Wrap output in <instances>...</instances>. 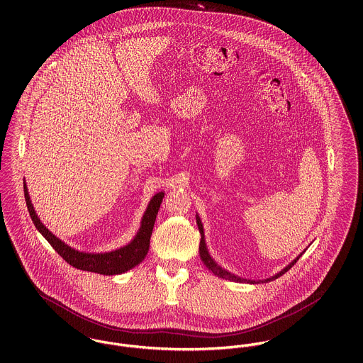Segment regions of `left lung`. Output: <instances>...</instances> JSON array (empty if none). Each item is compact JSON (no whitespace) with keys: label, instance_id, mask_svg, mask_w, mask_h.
Returning <instances> with one entry per match:
<instances>
[{"label":"left lung","instance_id":"obj_1","mask_svg":"<svg viewBox=\"0 0 363 363\" xmlns=\"http://www.w3.org/2000/svg\"><path fill=\"white\" fill-rule=\"evenodd\" d=\"M197 225H199V229H200V233H201V240H200V257L203 259V262L206 264L208 267V269H211L215 275H218V277H220V278H225V279H229V281H239V282H243V281H247V279H242V278H239V277H236V275H232L230 272H228V271H225V269H222L213 259H211V256L208 255L207 246H206V240H204V230H203V225H201V220H200V218L197 216ZM302 256V255H301ZM301 256L298 257V259H294L288 267H285L281 272H278L277 275H274L272 278H268V279H265L264 282H267V281H272V279H277L278 277H281L282 274H285L288 269H291L292 268V265H295V262L298 261V259H301ZM247 282H252V284H255V281H247Z\"/></svg>","mask_w":363,"mask_h":363}]
</instances>
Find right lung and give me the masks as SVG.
<instances>
[{
    "label": "right lung",
    "mask_w": 363,
    "mask_h": 363,
    "mask_svg": "<svg viewBox=\"0 0 363 363\" xmlns=\"http://www.w3.org/2000/svg\"><path fill=\"white\" fill-rule=\"evenodd\" d=\"M23 191H25V201L28 206L29 215H30L36 229L52 245V249L69 265H72L78 269H82V271L98 272L102 275L123 274V272L131 269L133 267L138 265L143 259H145V256L150 250V239L152 235L156 213L160 207L162 199L164 196L162 191L154 196V199L151 200L150 206L144 213L141 228L130 245H127L121 249H117L114 252H110V253L94 255V253H82V252L74 250L69 246H67L64 242H61L58 238H55L52 232L40 222L39 216L36 215L35 208L32 206V201L29 197V193H28L26 184H23Z\"/></svg>",
    "instance_id": "obj_1"
}]
</instances>
